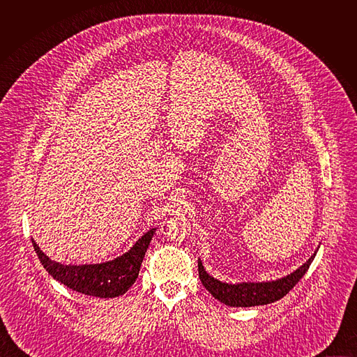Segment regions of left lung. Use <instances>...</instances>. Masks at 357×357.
I'll return each instance as SVG.
<instances>
[{
  "label": "left lung",
  "mask_w": 357,
  "mask_h": 357,
  "mask_svg": "<svg viewBox=\"0 0 357 357\" xmlns=\"http://www.w3.org/2000/svg\"><path fill=\"white\" fill-rule=\"evenodd\" d=\"M317 256V251L311 259L302 264L298 270L291 273L287 277H282L275 281L267 282H240V284H227L211 277L202 266V261H197L199 278L205 287L218 301L223 302L229 307H256V305H267L281 299L287 295L298 281L308 271L311 263Z\"/></svg>",
  "instance_id": "obj_1"
}]
</instances>
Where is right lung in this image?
<instances>
[{
	"instance_id": "right-lung-1",
	"label": "right lung",
	"mask_w": 357,
	"mask_h": 357,
	"mask_svg": "<svg viewBox=\"0 0 357 357\" xmlns=\"http://www.w3.org/2000/svg\"><path fill=\"white\" fill-rule=\"evenodd\" d=\"M154 233L155 229L148 230L123 256L101 264L65 266L50 260L38 247L33 238L32 244L43 268L61 284L84 295L116 298L126 294L135 282Z\"/></svg>"
}]
</instances>
